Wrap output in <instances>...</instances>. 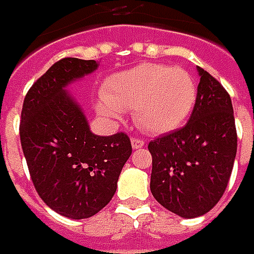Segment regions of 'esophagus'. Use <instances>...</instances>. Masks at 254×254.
I'll use <instances>...</instances> for the list:
<instances>
[{
  "instance_id": "esophagus-1",
  "label": "esophagus",
  "mask_w": 254,
  "mask_h": 254,
  "mask_svg": "<svg viewBox=\"0 0 254 254\" xmlns=\"http://www.w3.org/2000/svg\"><path fill=\"white\" fill-rule=\"evenodd\" d=\"M131 147L134 150H138V148H142L144 147V141L141 138H137V137H132L131 138Z\"/></svg>"
}]
</instances>
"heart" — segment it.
Here are the masks:
<instances>
[{"mask_svg": "<svg viewBox=\"0 0 254 254\" xmlns=\"http://www.w3.org/2000/svg\"><path fill=\"white\" fill-rule=\"evenodd\" d=\"M97 113L109 120L134 110V122L142 131L160 135L180 128L196 103V84L181 67L141 64L109 76L102 86Z\"/></svg>", "mask_w": 254, "mask_h": 254, "instance_id": "heart-1", "label": "heart"}]
</instances>
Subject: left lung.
Wrapping results in <instances>:
<instances>
[{
    "instance_id": "left-lung-1",
    "label": "left lung",
    "mask_w": 254,
    "mask_h": 254,
    "mask_svg": "<svg viewBox=\"0 0 254 254\" xmlns=\"http://www.w3.org/2000/svg\"><path fill=\"white\" fill-rule=\"evenodd\" d=\"M196 70L200 80L190 122L148 144L152 196L185 219L202 216L218 203L238 150L230 96L206 70Z\"/></svg>"
}]
</instances>
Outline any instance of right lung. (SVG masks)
Segmentation results:
<instances>
[{
  "instance_id": "right-lung-1",
  "label": "right lung",
  "mask_w": 254,
  "mask_h": 254,
  "mask_svg": "<svg viewBox=\"0 0 254 254\" xmlns=\"http://www.w3.org/2000/svg\"><path fill=\"white\" fill-rule=\"evenodd\" d=\"M97 66L77 58L56 62L28 90L21 113V145L35 190L51 209L70 219L90 218L112 200L131 155L127 134H93L66 90Z\"/></svg>"
}]
</instances>
